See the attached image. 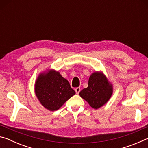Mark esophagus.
I'll use <instances>...</instances> for the list:
<instances>
[{"label":"esophagus","mask_w":148,"mask_h":148,"mask_svg":"<svg viewBox=\"0 0 148 148\" xmlns=\"http://www.w3.org/2000/svg\"><path fill=\"white\" fill-rule=\"evenodd\" d=\"M80 91H81V89H80V87H76V88L75 89V91H76V94H79Z\"/></svg>","instance_id":"1"}]
</instances>
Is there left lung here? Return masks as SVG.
I'll list each match as a JSON object with an SVG mask.
<instances>
[{"label": "left lung", "instance_id": "1", "mask_svg": "<svg viewBox=\"0 0 148 148\" xmlns=\"http://www.w3.org/2000/svg\"><path fill=\"white\" fill-rule=\"evenodd\" d=\"M112 94V87L103 74L95 72L89 79L88 87L79 92L82 98L90 106L98 109L108 101Z\"/></svg>", "mask_w": 148, "mask_h": 148}]
</instances>
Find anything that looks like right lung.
<instances>
[{
	"mask_svg": "<svg viewBox=\"0 0 148 148\" xmlns=\"http://www.w3.org/2000/svg\"><path fill=\"white\" fill-rule=\"evenodd\" d=\"M35 93L46 108L56 111L76 92L59 72L49 71L38 76L35 84Z\"/></svg>",
	"mask_w": 148,
	"mask_h": 148,
	"instance_id": "obj_1",
	"label": "right lung"
}]
</instances>
